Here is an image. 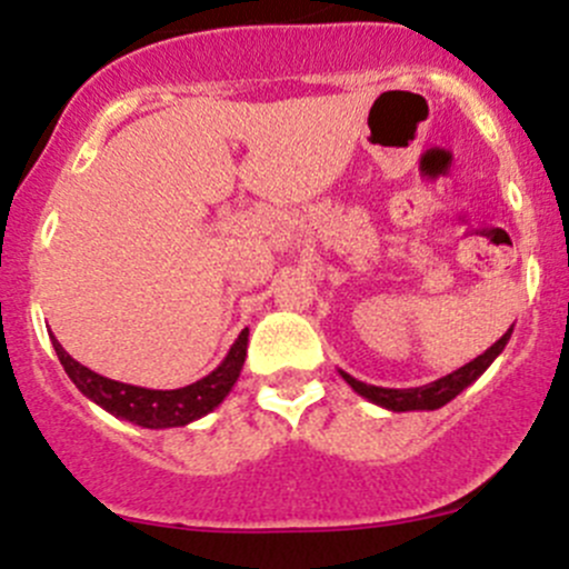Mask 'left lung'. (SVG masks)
<instances>
[{
  "label": "left lung",
  "instance_id": "1",
  "mask_svg": "<svg viewBox=\"0 0 569 569\" xmlns=\"http://www.w3.org/2000/svg\"><path fill=\"white\" fill-rule=\"evenodd\" d=\"M512 327L496 340L490 349L482 351L480 357H475L471 362H466L463 368L452 370V373L441 376V379L430 381L426 387H411V390H390V387H373V385H365V381H357L355 376H349L346 370H338L343 376L346 385L351 387L357 395L368 398L370 403L381 406L387 411H433L441 409L445 403H450L456 395H460L469 385H475L482 373L490 368V362L505 351L507 340H510Z\"/></svg>",
  "mask_w": 569,
  "mask_h": 569
}]
</instances>
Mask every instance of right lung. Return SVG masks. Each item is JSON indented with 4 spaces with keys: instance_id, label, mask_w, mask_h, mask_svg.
Listing matches in <instances>:
<instances>
[{
    "instance_id": "add662e5",
    "label": "right lung",
    "mask_w": 569,
    "mask_h": 569,
    "mask_svg": "<svg viewBox=\"0 0 569 569\" xmlns=\"http://www.w3.org/2000/svg\"><path fill=\"white\" fill-rule=\"evenodd\" d=\"M51 343L59 362H62L64 373L70 376V381H73L92 403H98L100 409L119 417V420L158 430L190 426V422L199 420V417L209 415L214 406L223 403L226 395H229L231 387L237 385L239 370H242L244 357H248V327L239 332V338L229 349L226 360L220 362L212 373L193 381V385L179 387V390H147V387H133L122 385V381L106 379V376L89 370L87 365L76 362L53 335Z\"/></svg>"
}]
</instances>
